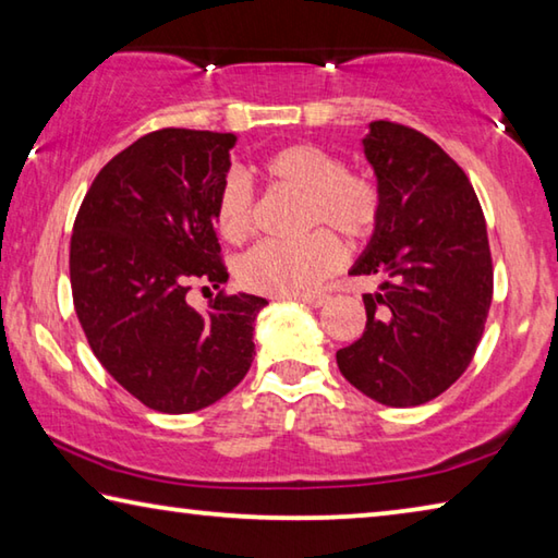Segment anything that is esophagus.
I'll list each match as a JSON object with an SVG mask.
<instances>
[{"instance_id": "obj_1", "label": "esophagus", "mask_w": 558, "mask_h": 558, "mask_svg": "<svg viewBox=\"0 0 558 558\" xmlns=\"http://www.w3.org/2000/svg\"><path fill=\"white\" fill-rule=\"evenodd\" d=\"M300 302H305V305L310 307H323L325 302L329 300V295H325V292H319V295H305V298H298Z\"/></svg>"}]
</instances>
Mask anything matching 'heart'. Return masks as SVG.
Returning a JSON list of instances; mask_svg holds the SVG:
<instances>
[{
    "mask_svg": "<svg viewBox=\"0 0 558 558\" xmlns=\"http://www.w3.org/2000/svg\"><path fill=\"white\" fill-rule=\"evenodd\" d=\"M270 182L305 196V226H329L347 239H369L381 219V189L366 174L347 172L337 155L317 145H292L266 159ZM256 199L248 179L231 172L216 199V226L226 241L241 243L253 231ZM344 248L335 233L319 229L300 241H263L239 263L248 290L272 298H300L342 266Z\"/></svg>",
    "mask_w": 558,
    "mask_h": 558,
    "instance_id": "1",
    "label": "heart"
}]
</instances>
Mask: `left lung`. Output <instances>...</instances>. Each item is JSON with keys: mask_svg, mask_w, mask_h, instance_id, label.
I'll use <instances>...</instances> for the list:
<instances>
[{"mask_svg": "<svg viewBox=\"0 0 558 558\" xmlns=\"http://www.w3.org/2000/svg\"><path fill=\"white\" fill-rule=\"evenodd\" d=\"M381 189V219L352 266L376 276L364 335L337 352L344 379L369 399L409 409L468 369L493 302V256L475 189L418 130L369 122L362 140Z\"/></svg>", "mask_w": 558, "mask_h": 558, "instance_id": "8db88e82", "label": "left lung"}]
</instances>
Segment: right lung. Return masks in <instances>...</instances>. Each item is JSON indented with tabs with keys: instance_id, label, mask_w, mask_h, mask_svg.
I'll return each instance as SVG.
<instances>
[{
	"instance_id": "add662e5",
	"label": "right lung",
	"mask_w": 558,
	"mask_h": 558,
	"mask_svg": "<svg viewBox=\"0 0 558 558\" xmlns=\"http://www.w3.org/2000/svg\"><path fill=\"white\" fill-rule=\"evenodd\" d=\"M233 145L231 132H149L100 169L73 223V305L93 354L159 413L216 403L256 356L268 300L221 292L206 313L186 302L194 280H229L214 226Z\"/></svg>"
}]
</instances>
